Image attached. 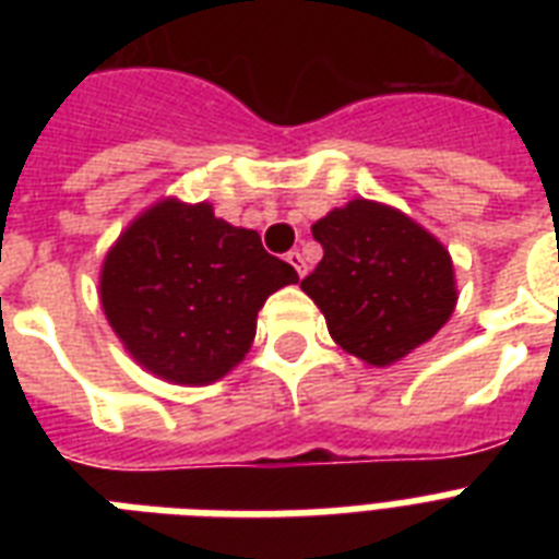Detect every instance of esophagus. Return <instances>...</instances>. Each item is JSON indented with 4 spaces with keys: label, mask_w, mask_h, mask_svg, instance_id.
<instances>
[{
    "label": "esophagus",
    "mask_w": 559,
    "mask_h": 559,
    "mask_svg": "<svg viewBox=\"0 0 559 559\" xmlns=\"http://www.w3.org/2000/svg\"><path fill=\"white\" fill-rule=\"evenodd\" d=\"M287 261H289V266H293V270H296L298 275H301V278H305V275H307L305 254H301V252H289V254H287Z\"/></svg>",
    "instance_id": "34e87169"
}]
</instances>
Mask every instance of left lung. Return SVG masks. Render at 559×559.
Masks as SVG:
<instances>
[{"mask_svg": "<svg viewBox=\"0 0 559 559\" xmlns=\"http://www.w3.org/2000/svg\"><path fill=\"white\" fill-rule=\"evenodd\" d=\"M313 237L324 258L301 289L350 357L389 368L450 322L459 301L450 249L400 209L357 197L316 219Z\"/></svg>", "mask_w": 559, "mask_h": 559, "instance_id": "1", "label": "left lung"}]
</instances>
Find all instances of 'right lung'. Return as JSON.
<instances>
[{
  "mask_svg": "<svg viewBox=\"0 0 559 559\" xmlns=\"http://www.w3.org/2000/svg\"><path fill=\"white\" fill-rule=\"evenodd\" d=\"M296 281L258 231L214 217L211 202L165 197L109 246L98 296L144 371L174 385H209L243 362L263 301Z\"/></svg>",
  "mask_w": 559,
  "mask_h": 559,
  "instance_id": "right-lung-1",
  "label": "right lung"
}]
</instances>
